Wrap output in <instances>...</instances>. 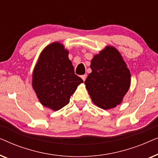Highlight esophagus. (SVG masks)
Masks as SVG:
<instances>
[{
  "label": "esophagus",
  "mask_w": 158,
  "mask_h": 158,
  "mask_svg": "<svg viewBox=\"0 0 158 158\" xmlns=\"http://www.w3.org/2000/svg\"><path fill=\"white\" fill-rule=\"evenodd\" d=\"M81 78L83 80V81H85V79H86V77H87V75H86V74L83 75H81Z\"/></svg>",
  "instance_id": "obj_1"
}]
</instances>
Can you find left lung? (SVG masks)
I'll return each mask as SVG.
<instances>
[{
	"label": "left lung",
	"instance_id": "1",
	"mask_svg": "<svg viewBox=\"0 0 158 158\" xmlns=\"http://www.w3.org/2000/svg\"><path fill=\"white\" fill-rule=\"evenodd\" d=\"M85 81L93 102L103 109L116 107L130 86V72L117 49L107 47L95 55Z\"/></svg>",
	"mask_w": 158,
	"mask_h": 158
}]
</instances>
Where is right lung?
<instances>
[{"label": "right lung", "mask_w": 158, "mask_h": 158, "mask_svg": "<svg viewBox=\"0 0 158 158\" xmlns=\"http://www.w3.org/2000/svg\"><path fill=\"white\" fill-rule=\"evenodd\" d=\"M83 82L75 74L68 52L61 44L52 43L42 51L34 68L32 86L43 106L54 111L62 109Z\"/></svg>", "instance_id": "1"}]
</instances>
